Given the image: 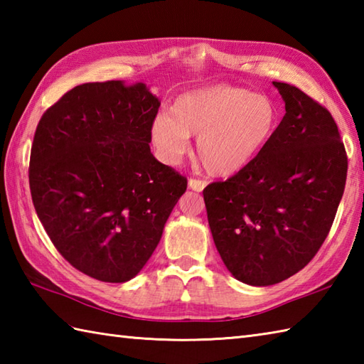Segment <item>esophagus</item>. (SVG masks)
I'll return each instance as SVG.
<instances>
[{
    "instance_id": "1",
    "label": "esophagus",
    "mask_w": 364,
    "mask_h": 364,
    "mask_svg": "<svg viewBox=\"0 0 364 364\" xmlns=\"http://www.w3.org/2000/svg\"><path fill=\"white\" fill-rule=\"evenodd\" d=\"M188 184H189V188L192 191H196V192H202L206 188V181L196 180V178H191V180L188 181Z\"/></svg>"
}]
</instances>
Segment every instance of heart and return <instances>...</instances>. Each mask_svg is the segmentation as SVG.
Wrapping results in <instances>:
<instances>
[{
    "mask_svg": "<svg viewBox=\"0 0 364 364\" xmlns=\"http://www.w3.org/2000/svg\"><path fill=\"white\" fill-rule=\"evenodd\" d=\"M277 105L266 95L215 84L178 97L151 122L158 156L178 164L197 137V159L208 173L231 176L249 167L266 150L278 127Z\"/></svg>",
    "mask_w": 364,
    "mask_h": 364,
    "instance_id": "b5f03b06",
    "label": "heart"
}]
</instances>
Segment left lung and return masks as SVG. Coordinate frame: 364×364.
<instances>
[{
    "label": "left lung",
    "instance_id": "1",
    "mask_svg": "<svg viewBox=\"0 0 364 364\" xmlns=\"http://www.w3.org/2000/svg\"><path fill=\"white\" fill-rule=\"evenodd\" d=\"M286 114L266 150L242 172L203 191L214 244L236 280L270 286L321 249L341 202L347 156L326 107L272 82Z\"/></svg>",
    "mask_w": 364,
    "mask_h": 364
}]
</instances>
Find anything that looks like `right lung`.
I'll use <instances>...</instances> for the list:
<instances>
[{"instance_id": "1", "label": "right lung", "mask_w": 364, "mask_h": 364, "mask_svg": "<svg viewBox=\"0 0 364 364\" xmlns=\"http://www.w3.org/2000/svg\"><path fill=\"white\" fill-rule=\"evenodd\" d=\"M161 106L144 82H86L38 122L29 162L36 213L73 267L134 278L156 249L188 180L150 151Z\"/></svg>"}]
</instances>
